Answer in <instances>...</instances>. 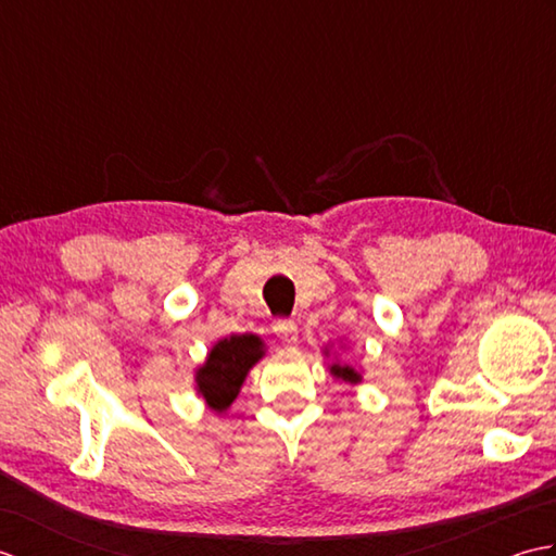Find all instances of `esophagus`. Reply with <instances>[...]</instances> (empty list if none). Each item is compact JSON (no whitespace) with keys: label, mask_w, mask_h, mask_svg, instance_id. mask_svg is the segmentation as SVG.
Returning <instances> with one entry per match:
<instances>
[{"label":"esophagus","mask_w":556,"mask_h":556,"mask_svg":"<svg viewBox=\"0 0 556 556\" xmlns=\"http://www.w3.org/2000/svg\"><path fill=\"white\" fill-rule=\"evenodd\" d=\"M275 334L285 341V344H299V327L293 320H277Z\"/></svg>","instance_id":"34e87169"}]
</instances>
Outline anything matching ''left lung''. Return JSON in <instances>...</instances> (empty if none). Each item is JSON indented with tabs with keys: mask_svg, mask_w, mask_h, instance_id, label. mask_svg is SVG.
I'll return each mask as SVG.
<instances>
[{
	"mask_svg": "<svg viewBox=\"0 0 556 556\" xmlns=\"http://www.w3.org/2000/svg\"><path fill=\"white\" fill-rule=\"evenodd\" d=\"M323 353H325V358H329V346H325L323 349ZM329 368V375L332 377H337V380H341V382H346V384H361L363 382V375H361V370L358 368H353L351 363H341V361H332L327 365Z\"/></svg>",
	"mask_w": 556,
	"mask_h": 556,
	"instance_id": "8db88e82",
	"label": "left lung"
}]
</instances>
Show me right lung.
<instances>
[{
	"label": "right lung",
	"mask_w": 556,
	"mask_h": 556,
	"mask_svg": "<svg viewBox=\"0 0 556 556\" xmlns=\"http://www.w3.org/2000/svg\"><path fill=\"white\" fill-rule=\"evenodd\" d=\"M265 356V341L257 334H231L219 339L195 368V392L215 413L227 410L253 365Z\"/></svg>",
	"instance_id": "1"
}]
</instances>
